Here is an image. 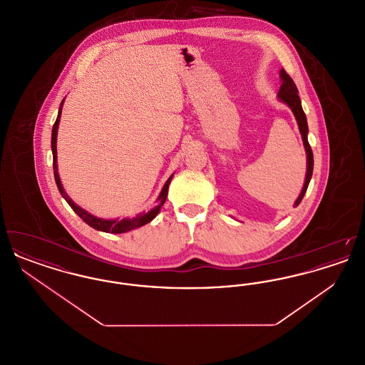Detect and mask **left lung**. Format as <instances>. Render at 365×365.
Returning <instances> with one entry per match:
<instances>
[{
	"label": "left lung",
	"instance_id": "1",
	"mask_svg": "<svg viewBox=\"0 0 365 365\" xmlns=\"http://www.w3.org/2000/svg\"><path fill=\"white\" fill-rule=\"evenodd\" d=\"M280 81H282V85L279 88L278 98L287 105L292 112L294 113L295 120L298 124V128H299V133H301V137H302V142H304V146H305V152H307V176H305V183L302 186V190L299 192L298 198L295 200L294 207H298L299 202L302 201L307 189L309 186V182H311V178H312L313 173V153L312 149H311V145L308 142V123H307V116L302 110V105H301V100H299V96H298V88L295 86L293 79L287 75L286 71L280 70Z\"/></svg>",
	"mask_w": 365,
	"mask_h": 365
}]
</instances>
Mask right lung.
Masks as SVG:
<instances>
[{"label":"right lung","mask_w":365,"mask_h":365,"mask_svg":"<svg viewBox=\"0 0 365 365\" xmlns=\"http://www.w3.org/2000/svg\"><path fill=\"white\" fill-rule=\"evenodd\" d=\"M63 104H64V100H63L61 104H60L58 115H57L56 122L53 124L52 130L53 173H54L56 185H57V187H58L60 194L63 195V198L68 202V205H70L71 208L73 209V212H75L86 225L93 227L94 230H98V231L112 232V234H122V232L131 231V230H134V228L145 226V225H148L149 222H152V220L156 217L157 215H158V212H160L161 207L164 205V202H165V198H167V194H168V187H170V183H171V179H173L174 174L168 178V180H167L165 185L163 186V190H161L158 198H157L156 207L153 209H150L149 212H142V213H139V215H137V216L133 217V219H128V217L122 219V220H120V219H112V220L100 219V217H96L94 215L88 213L85 209L78 207V205L71 200L70 197H68V194L64 191V187H63L61 180H60V176H58V173H57V146H56V143H57V130H58V123H60V118H61Z\"/></svg>","instance_id":"add662e5"}]
</instances>
